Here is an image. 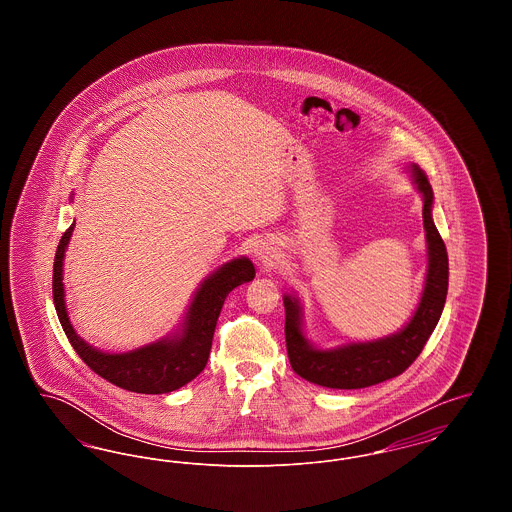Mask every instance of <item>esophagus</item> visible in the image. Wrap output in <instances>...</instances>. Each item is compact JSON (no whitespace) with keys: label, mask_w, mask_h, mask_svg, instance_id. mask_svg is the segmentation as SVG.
<instances>
[{"label":"esophagus","mask_w":512,"mask_h":512,"mask_svg":"<svg viewBox=\"0 0 512 512\" xmlns=\"http://www.w3.org/2000/svg\"><path fill=\"white\" fill-rule=\"evenodd\" d=\"M253 255H255V261L263 267H268L276 261V255H278V247L272 244V242H259V244L253 247Z\"/></svg>","instance_id":"esophagus-1"}]
</instances>
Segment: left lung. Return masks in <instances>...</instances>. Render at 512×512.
<instances>
[{
    "instance_id": "8db88e82",
    "label": "left lung",
    "mask_w": 512,
    "mask_h": 512,
    "mask_svg": "<svg viewBox=\"0 0 512 512\" xmlns=\"http://www.w3.org/2000/svg\"><path fill=\"white\" fill-rule=\"evenodd\" d=\"M416 190L422 194V219L428 244V272L420 303L403 330L386 338L347 343L334 349H317L303 334V313L297 297L284 295L286 309V347L295 374L317 386L332 390H361L399 376L422 353L428 338L438 326L447 286V249L432 220L434 194L428 176L416 165L411 167Z\"/></svg>"
}]
</instances>
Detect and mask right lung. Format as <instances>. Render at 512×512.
<instances>
[{
    "label": "right lung",
    "instance_id": "1",
    "mask_svg": "<svg viewBox=\"0 0 512 512\" xmlns=\"http://www.w3.org/2000/svg\"><path fill=\"white\" fill-rule=\"evenodd\" d=\"M74 222L61 236L53 261V303L59 322L78 357L101 378L136 393H169L192 382L205 368L220 309L226 295L255 278V267L247 257L217 268L197 288L182 330L174 336L147 343L126 353H103L74 332L65 307L63 259L73 236Z\"/></svg>",
    "mask_w": 512,
    "mask_h": 512
}]
</instances>
